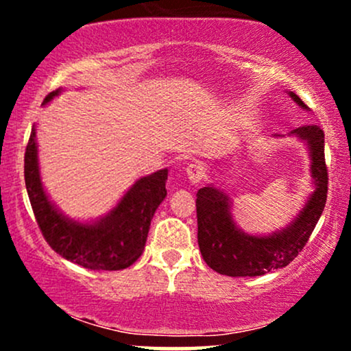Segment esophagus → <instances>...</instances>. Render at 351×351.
I'll list each match as a JSON object with an SVG mask.
<instances>
[{"mask_svg": "<svg viewBox=\"0 0 351 351\" xmlns=\"http://www.w3.org/2000/svg\"><path fill=\"white\" fill-rule=\"evenodd\" d=\"M186 176L191 184H199L204 178V168L199 163H191L186 168Z\"/></svg>", "mask_w": 351, "mask_h": 351, "instance_id": "34e87169", "label": "esophagus"}]
</instances>
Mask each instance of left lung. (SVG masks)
I'll use <instances>...</instances> for the list:
<instances>
[{
    "instance_id": "obj_1",
    "label": "left lung",
    "mask_w": 351,
    "mask_h": 351,
    "mask_svg": "<svg viewBox=\"0 0 351 351\" xmlns=\"http://www.w3.org/2000/svg\"><path fill=\"white\" fill-rule=\"evenodd\" d=\"M287 94L300 108L308 110L299 95L293 92ZM287 136H295L307 148L312 193H308L304 206L285 228L271 234H249L237 226L232 217L231 198L224 189L209 183L196 195L199 251L213 271L229 277L264 276L291 264L307 244L327 203L325 136L317 125H304L289 132Z\"/></svg>"
}]
</instances>
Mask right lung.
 Segmentation results:
<instances>
[{
  "instance_id": "add662e5",
  "label": "right lung",
  "mask_w": 351,
  "mask_h": 351,
  "mask_svg": "<svg viewBox=\"0 0 351 351\" xmlns=\"http://www.w3.org/2000/svg\"><path fill=\"white\" fill-rule=\"evenodd\" d=\"M60 92L62 88L51 92L43 106ZM24 180L43 236L59 256L90 271H122L143 254L152 217L167 196L168 170L163 168L136 180L104 216L90 221L72 219L44 189L34 125L24 155Z\"/></svg>"
}]
</instances>
